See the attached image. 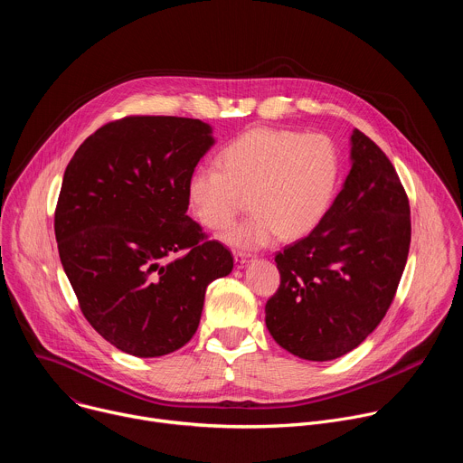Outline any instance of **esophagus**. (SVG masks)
<instances>
[{"instance_id":"1","label":"esophagus","mask_w":463,"mask_h":463,"mask_svg":"<svg viewBox=\"0 0 463 463\" xmlns=\"http://www.w3.org/2000/svg\"><path fill=\"white\" fill-rule=\"evenodd\" d=\"M234 261H236V268H245V263L249 261V256L243 254V252H236Z\"/></svg>"}]
</instances>
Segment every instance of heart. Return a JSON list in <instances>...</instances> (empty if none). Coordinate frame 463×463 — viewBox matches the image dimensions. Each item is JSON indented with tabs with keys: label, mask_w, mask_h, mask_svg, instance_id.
<instances>
[{
	"label": "heart",
	"mask_w": 463,
	"mask_h": 463,
	"mask_svg": "<svg viewBox=\"0 0 463 463\" xmlns=\"http://www.w3.org/2000/svg\"><path fill=\"white\" fill-rule=\"evenodd\" d=\"M339 150L324 134L260 126L227 143L216 167L195 168L186 183L190 213L209 231H225L243 211L250 218L223 238L238 249H260L279 234H307L324 216L339 177Z\"/></svg>",
	"instance_id": "1"
}]
</instances>
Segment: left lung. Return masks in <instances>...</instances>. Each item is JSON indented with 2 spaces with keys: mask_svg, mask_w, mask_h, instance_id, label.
<instances>
[{
  "mask_svg": "<svg viewBox=\"0 0 463 463\" xmlns=\"http://www.w3.org/2000/svg\"><path fill=\"white\" fill-rule=\"evenodd\" d=\"M352 170L318 225L275 256L280 286L266 326L289 354L332 361L357 348L386 315L411 247L407 192L390 159L352 134Z\"/></svg>",
  "mask_w": 463,
  "mask_h": 463,
  "instance_id": "8db88e82",
  "label": "left lung"
}]
</instances>
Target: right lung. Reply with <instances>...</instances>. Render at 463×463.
Returning <instances> with one entry per match:
<instances>
[{"label":"right lung","instance_id":"add662e5","mask_svg":"<svg viewBox=\"0 0 463 463\" xmlns=\"http://www.w3.org/2000/svg\"><path fill=\"white\" fill-rule=\"evenodd\" d=\"M211 134L197 118L131 115L99 128L65 168L60 261L88 322L124 354L184 346L207 286L232 271L231 250L186 216V183Z\"/></svg>","mask_w":463,"mask_h":463}]
</instances>
